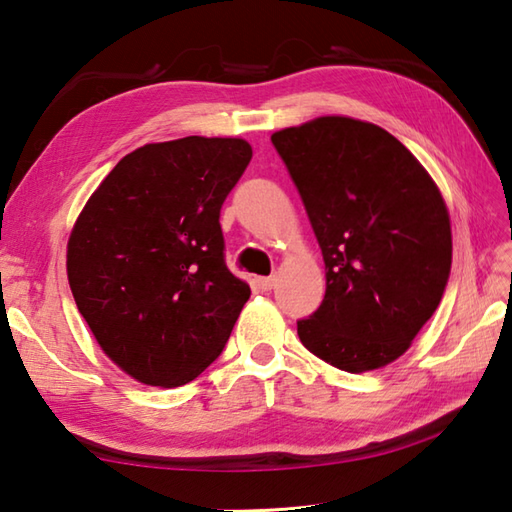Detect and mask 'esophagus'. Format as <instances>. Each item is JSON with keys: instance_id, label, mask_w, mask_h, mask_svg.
Instances as JSON below:
<instances>
[{"instance_id": "1", "label": "esophagus", "mask_w": 512, "mask_h": 512, "mask_svg": "<svg viewBox=\"0 0 512 512\" xmlns=\"http://www.w3.org/2000/svg\"><path fill=\"white\" fill-rule=\"evenodd\" d=\"M257 286L262 290H273L275 288V277H259Z\"/></svg>"}]
</instances>
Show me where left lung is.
<instances>
[{
    "instance_id": "left-lung-1",
    "label": "left lung",
    "mask_w": 512,
    "mask_h": 512,
    "mask_svg": "<svg viewBox=\"0 0 512 512\" xmlns=\"http://www.w3.org/2000/svg\"><path fill=\"white\" fill-rule=\"evenodd\" d=\"M286 162L325 262L319 310L297 334L350 374L409 350L447 288L451 222L440 189L383 127L321 116L270 136Z\"/></svg>"
}]
</instances>
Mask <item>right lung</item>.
Returning a JSON list of instances; mask_svg holds the SVG:
<instances>
[{
	"label": "right lung",
	"mask_w": 512,
	"mask_h": 512,
	"mask_svg": "<svg viewBox=\"0 0 512 512\" xmlns=\"http://www.w3.org/2000/svg\"><path fill=\"white\" fill-rule=\"evenodd\" d=\"M253 149L187 136L127 154L68 239L76 308L138 383L180 387L222 354L250 297L224 262L220 209Z\"/></svg>",
	"instance_id": "obj_1"
}]
</instances>
